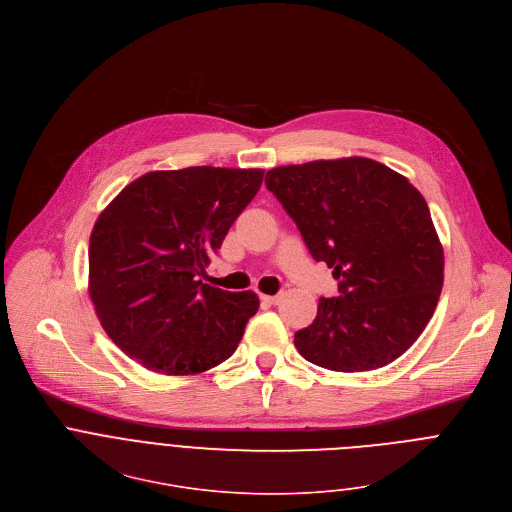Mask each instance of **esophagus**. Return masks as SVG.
Segmentation results:
<instances>
[{
    "label": "esophagus",
    "mask_w": 512,
    "mask_h": 512,
    "mask_svg": "<svg viewBox=\"0 0 512 512\" xmlns=\"http://www.w3.org/2000/svg\"><path fill=\"white\" fill-rule=\"evenodd\" d=\"M261 301H265L269 305H277L279 303V295H261Z\"/></svg>",
    "instance_id": "34e87169"
}]
</instances>
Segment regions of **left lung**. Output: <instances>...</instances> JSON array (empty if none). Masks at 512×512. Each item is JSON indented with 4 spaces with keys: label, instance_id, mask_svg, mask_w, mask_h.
<instances>
[{
    "label": "left lung",
    "instance_id": "obj_1",
    "mask_svg": "<svg viewBox=\"0 0 512 512\" xmlns=\"http://www.w3.org/2000/svg\"><path fill=\"white\" fill-rule=\"evenodd\" d=\"M267 189L297 225L339 297H321L295 348L333 372H368L400 358L430 321L444 255L424 197L370 158L315 160L269 170Z\"/></svg>",
    "mask_w": 512,
    "mask_h": 512
}]
</instances>
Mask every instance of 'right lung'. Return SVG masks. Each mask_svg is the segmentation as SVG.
<instances>
[{
	"label": "right lung",
	"instance_id": "add662e5",
	"mask_svg": "<svg viewBox=\"0 0 512 512\" xmlns=\"http://www.w3.org/2000/svg\"><path fill=\"white\" fill-rule=\"evenodd\" d=\"M261 183L259 168L156 170L98 217L88 249L90 297L104 331L134 362L189 376L233 356L259 299L199 277Z\"/></svg>",
	"mask_w": 512,
	"mask_h": 512
}]
</instances>
